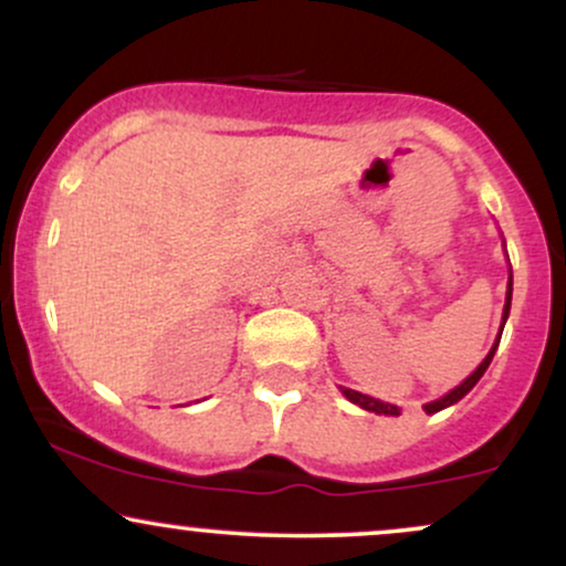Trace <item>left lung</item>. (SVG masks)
<instances>
[{
    "label": "left lung",
    "instance_id": "obj_1",
    "mask_svg": "<svg viewBox=\"0 0 566 566\" xmlns=\"http://www.w3.org/2000/svg\"><path fill=\"white\" fill-rule=\"evenodd\" d=\"M511 292H513V279L509 276V292H505V305H503V327H505V319H509V314H511ZM500 335H503V329H500ZM500 335H497L495 346L490 348V354L484 356L482 365H479L476 369H473V373L469 375V378H465L463 382H460V386H454L450 394L441 396V399H437V401H428V405H423V409H426L428 415L439 412V409H444V407H452L454 401L463 399V396L469 394L473 386H476L479 378H482V375L486 373V367H490L492 356H495V350H497V346H500ZM343 396H346L348 401H354V405H359L361 409H367V412H375V415H401V409L396 407V405H386V401L373 399V396L359 394V391H350V388H343Z\"/></svg>",
    "mask_w": 566,
    "mask_h": 566
}]
</instances>
